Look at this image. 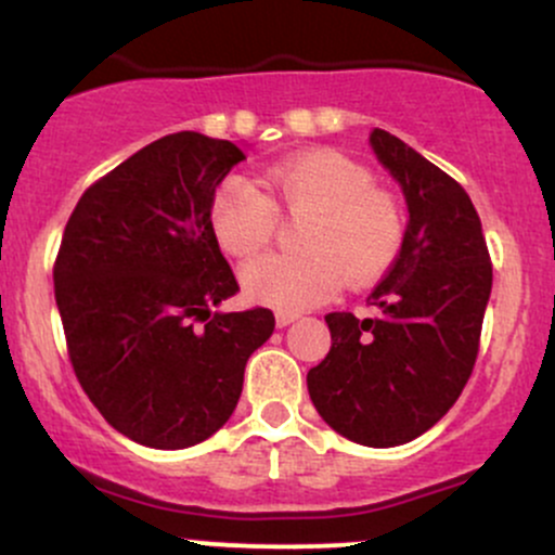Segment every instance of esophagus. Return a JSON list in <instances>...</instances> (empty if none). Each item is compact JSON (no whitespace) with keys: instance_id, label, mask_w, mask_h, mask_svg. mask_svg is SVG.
Returning a JSON list of instances; mask_svg holds the SVG:
<instances>
[{"instance_id":"34e87169","label":"esophagus","mask_w":555,"mask_h":555,"mask_svg":"<svg viewBox=\"0 0 555 555\" xmlns=\"http://www.w3.org/2000/svg\"><path fill=\"white\" fill-rule=\"evenodd\" d=\"M296 320V314H285V312H278L275 314V325L278 327H285V325H291Z\"/></svg>"}]
</instances>
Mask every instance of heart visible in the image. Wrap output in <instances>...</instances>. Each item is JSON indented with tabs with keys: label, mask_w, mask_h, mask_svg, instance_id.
<instances>
[{
	"label": "heart",
	"mask_w": 555,
	"mask_h": 555,
	"mask_svg": "<svg viewBox=\"0 0 555 555\" xmlns=\"http://www.w3.org/2000/svg\"><path fill=\"white\" fill-rule=\"evenodd\" d=\"M272 201L243 177H228L208 206L214 241L224 254L248 259L275 232L278 211L309 214L301 256H261L241 272L243 294L254 304L294 314L331 299L338 283L362 288L397 261L404 222L397 201L371 188L360 164L331 147L296 153L264 175Z\"/></svg>",
	"instance_id": "obj_1"
}]
</instances>
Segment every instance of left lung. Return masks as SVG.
Returning <instances> with one entry per match:
<instances>
[{"label":"left lung","mask_w":555,"mask_h":555,"mask_svg":"<svg viewBox=\"0 0 555 555\" xmlns=\"http://www.w3.org/2000/svg\"><path fill=\"white\" fill-rule=\"evenodd\" d=\"M371 147L408 204L402 251L373 288L378 318L325 314L331 351L307 389L333 431L365 447L413 442L455 404L474 371L492 264L468 193L395 134Z\"/></svg>","instance_id":"obj_1"}]
</instances>
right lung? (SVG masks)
I'll use <instances>...</instances> for the list:
<instances>
[{"mask_svg": "<svg viewBox=\"0 0 555 555\" xmlns=\"http://www.w3.org/2000/svg\"><path fill=\"white\" fill-rule=\"evenodd\" d=\"M230 140L177 132L81 195L55 261V301L81 389L118 434L182 450L217 434L275 331L270 309L214 312L237 291L208 206Z\"/></svg>", "mask_w": 555, "mask_h": 555, "instance_id": "1", "label": "right lung"}]
</instances>
